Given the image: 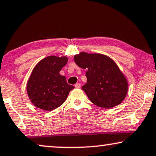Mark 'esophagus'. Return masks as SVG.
Listing matches in <instances>:
<instances>
[{
    "label": "esophagus",
    "instance_id": "1",
    "mask_svg": "<svg viewBox=\"0 0 156 156\" xmlns=\"http://www.w3.org/2000/svg\"><path fill=\"white\" fill-rule=\"evenodd\" d=\"M75 87H76V88H80V83H76V85H75Z\"/></svg>",
    "mask_w": 156,
    "mask_h": 156
}]
</instances>
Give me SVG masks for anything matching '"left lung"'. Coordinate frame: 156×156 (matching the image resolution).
Instances as JSON below:
<instances>
[{
    "instance_id": "8db88e82",
    "label": "left lung",
    "mask_w": 156,
    "mask_h": 156,
    "mask_svg": "<svg viewBox=\"0 0 156 156\" xmlns=\"http://www.w3.org/2000/svg\"><path fill=\"white\" fill-rule=\"evenodd\" d=\"M75 63L87 69V83L82 87L90 101L98 106L111 108L119 105L128 92V82L116 63L102 54L80 53Z\"/></svg>"
}]
</instances>
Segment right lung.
Returning <instances> with one entry per match:
<instances>
[{
	"label": "right lung",
	"instance_id": "right-lung-1",
	"mask_svg": "<svg viewBox=\"0 0 156 156\" xmlns=\"http://www.w3.org/2000/svg\"><path fill=\"white\" fill-rule=\"evenodd\" d=\"M67 62L66 57L51 55L36 66L27 83V93L35 106L49 111L65 102L74 88L68 84L66 77L59 73Z\"/></svg>",
	"mask_w": 156,
	"mask_h": 156
}]
</instances>
